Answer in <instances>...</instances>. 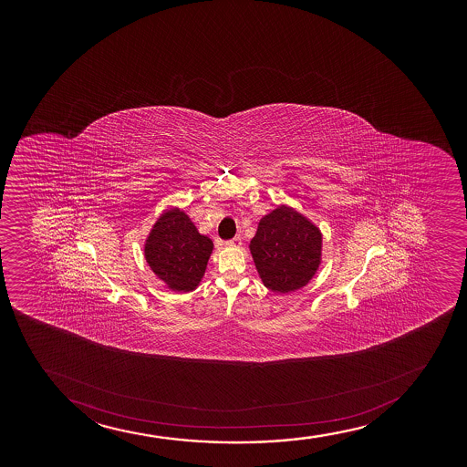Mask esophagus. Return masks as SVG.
<instances>
[{
    "mask_svg": "<svg viewBox=\"0 0 467 467\" xmlns=\"http://www.w3.org/2000/svg\"><path fill=\"white\" fill-rule=\"evenodd\" d=\"M225 246L240 247L242 246V238H240V236H235V238H232L229 242H225Z\"/></svg>",
    "mask_w": 467,
    "mask_h": 467,
    "instance_id": "34e87169",
    "label": "esophagus"
}]
</instances>
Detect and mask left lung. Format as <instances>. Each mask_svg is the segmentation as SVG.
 Listing matches in <instances>:
<instances>
[{"instance_id":"1","label":"left lung","mask_w":467,"mask_h":467,"mask_svg":"<svg viewBox=\"0 0 467 467\" xmlns=\"http://www.w3.org/2000/svg\"><path fill=\"white\" fill-rule=\"evenodd\" d=\"M263 285L274 293L304 288L321 265L322 234L290 205H279L258 223L249 244Z\"/></svg>"}]
</instances>
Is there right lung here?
<instances>
[{"label":"right lung","instance_id":"obj_1","mask_svg":"<svg viewBox=\"0 0 467 467\" xmlns=\"http://www.w3.org/2000/svg\"><path fill=\"white\" fill-rule=\"evenodd\" d=\"M213 251L209 236L199 234L193 221L179 207L157 218L145 242V258L167 288L188 293L198 288Z\"/></svg>","mask_w":467,"mask_h":467}]
</instances>
